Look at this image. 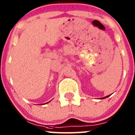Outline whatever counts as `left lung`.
<instances>
[{"label": "left lung", "mask_w": 135, "mask_h": 135, "mask_svg": "<svg viewBox=\"0 0 135 135\" xmlns=\"http://www.w3.org/2000/svg\"><path fill=\"white\" fill-rule=\"evenodd\" d=\"M110 96V95H109V96H106V97H104V98H102V99H104V98H108V97H109V96Z\"/></svg>", "instance_id": "left-lung-1"}]
</instances>
